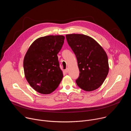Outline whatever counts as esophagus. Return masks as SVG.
Segmentation results:
<instances>
[{
    "label": "esophagus",
    "mask_w": 131,
    "mask_h": 131,
    "mask_svg": "<svg viewBox=\"0 0 131 131\" xmlns=\"http://www.w3.org/2000/svg\"><path fill=\"white\" fill-rule=\"evenodd\" d=\"M68 68H66L65 70V72H66V73H67L68 72Z\"/></svg>",
    "instance_id": "34e87169"
}]
</instances>
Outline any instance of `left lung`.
Listing matches in <instances>:
<instances>
[{
	"mask_svg": "<svg viewBox=\"0 0 131 131\" xmlns=\"http://www.w3.org/2000/svg\"><path fill=\"white\" fill-rule=\"evenodd\" d=\"M69 46L75 54L80 71L76 83L85 91L98 89L109 72L107 55L91 37L83 34L66 35Z\"/></svg>",
	"mask_w": 131,
	"mask_h": 131,
	"instance_id": "obj_1",
	"label": "left lung"
}]
</instances>
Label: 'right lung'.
I'll list each match as a JSON object with an SVG mask.
<instances>
[{
  "label": "right lung",
  "mask_w": 131,
  "mask_h": 131,
  "mask_svg": "<svg viewBox=\"0 0 131 131\" xmlns=\"http://www.w3.org/2000/svg\"><path fill=\"white\" fill-rule=\"evenodd\" d=\"M64 39L62 35L40 37L32 42L25 55V78L29 85L41 94L53 92L63 77L57 55Z\"/></svg>",
  "instance_id": "right-lung-1"
}]
</instances>
